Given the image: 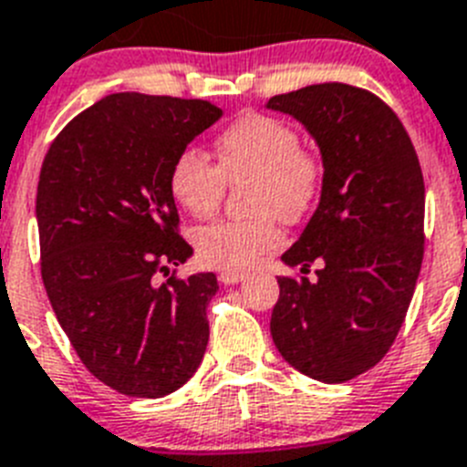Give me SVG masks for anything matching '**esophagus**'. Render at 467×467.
I'll return each mask as SVG.
<instances>
[{
  "mask_svg": "<svg viewBox=\"0 0 467 467\" xmlns=\"http://www.w3.org/2000/svg\"><path fill=\"white\" fill-rule=\"evenodd\" d=\"M242 279H246L244 273H234V270H225V273H221L223 284H239Z\"/></svg>",
  "mask_w": 467,
  "mask_h": 467,
  "instance_id": "1",
  "label": "esophagus"
}]
</instances>
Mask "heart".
I'll return each mask as SVG.
<instances>
[{
    "mask_svg": "<svg viewBox=\"0 0 467 467\" xmlns=\"http://www.w3.org/2000/svg\"><path fill=\"white\" fill-rule=\"evenodd\" d=\"M218 164L194 148L181 150L169 169L173 200L194 218H209L225 194V181L251 178L244 221H218L194 234L197 258L218 270H251L282 249L279 217L298 223L315 209L324 188V160L303 148L289 121L249 112L216 140Z\"/></svg>",
    "mask_w": 467,
    "mask_h": 467,
    "instance_id": "obj_1",
    "label": "heart"
}]
</instances>
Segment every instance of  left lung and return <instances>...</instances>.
Returning <instances> with one entry per match:
<instances>
[{"label": "left lung", "mask_w": 467, "mask_h": 467, "mask_svg": "<svg viewBox=\"0 0 467 467\" xmlns=\"http://www.w3.org/2000/svg\"><path fill=\"white\" fill-rule=\"evenodd\" d=\"M317 140L324 188L282 256L317 277H279L270 334L301 374L346 383L380 362L407 317L423 263L425 185L411 138L388 103L350 84H312L267 100Z\"/></svg>", "instance_id": "obj_1"}]
</instances>
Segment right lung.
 I'll use <instances>...</instances> for the list:
<instances>
[{
  "label": "right lung",
  "instance_id": "1",
  "mask_svg": "<svg viewBox=\"0 0 467 467\" xmlns=\"http://www.w3.org/2000/svg\"><path fill=\"white\" fill-rule=\"evenodd\" d=\"M221 115L206 100L112 93L67 121L44 157V289L84 367L121 395H169L204 357L218 282L176 277L192 246L178 234L169 169Z\"/></svg>",
  "mask_w": 467,
  "mask_h": 467
}]
</instances>
